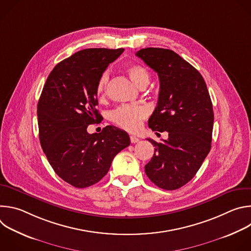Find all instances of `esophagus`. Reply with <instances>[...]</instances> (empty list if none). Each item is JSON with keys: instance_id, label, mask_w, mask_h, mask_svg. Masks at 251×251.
<instances>
[{"instance_id": "34e87169", "label": "esophagus", "mask_w": 251, "mask_h": 251, "mask_svg": "<svg viewBox=\"0 0 251 251\" xmlns=\"http://www.w3.org/2000/svg\"><path fill=\"white\" fill-rule=\"evenodd\" d=\"M130 141H131V143H137V142H139V138H137L136 136H130Z\"/></svg>"}]
</instances>
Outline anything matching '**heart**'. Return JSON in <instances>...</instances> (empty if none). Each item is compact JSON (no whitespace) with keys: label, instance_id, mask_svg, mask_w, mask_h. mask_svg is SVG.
<instances>
[{"label":"heart","instance_id":"1","mask_svg":"<svg viewBox=\"0 0 251 251\" xmlns=\"http://www.w3.org/2000/svg\"><path fill=\"white\" fill-rule=\"evenodd\" d=\"M127 74L131 80L140 88L146 87L150 81L149 71L140 64H132L126 68ZM109 75L108 73H103L95 88L96 96L99 100H103L107 95V89H108ZM148 110L143 106H121L111 113V120L114 124L123 128L127 131H137L143 120L147 118Z\"/></svg>","mask_w":251,"mask_h":251}]
</instances>
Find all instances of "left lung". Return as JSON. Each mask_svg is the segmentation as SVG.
Instances as JSON below:
<instances>
[{"instance_id": "1", "label": "left lung", "mask_w": 251, "mask_h": 251, "mask_svg": "<svg viewBox=\"0 0 251 251\" xmlns=\"http://www.w3.org/2000/svg\"><path fill=\"white\" fill-rule=\"evenodd\" d=\"M136 55L158 74L160 91L148 125L169 133L155 147L145 173L159 188L173 191L195 176L211 147L212 103L199 71L171 50L142 49Z\"/></svg>"}]
</instances>
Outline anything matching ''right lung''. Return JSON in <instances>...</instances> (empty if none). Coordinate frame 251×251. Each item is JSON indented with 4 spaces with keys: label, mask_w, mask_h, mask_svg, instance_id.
Here are the masks:
<instances>
[{
    "label": "right lung",
    "mask_w": 251,
    "mask_h": 251,
    "mask_svg": "<svg viewBox=\"0 0 251 251\" xmlns=\"http://www.w3.org/2000/svg\"><path fill=\"white\" fill-rule=\"evenodd\" d=\"M123 49H86L57 63L38 103L42 148L56 175L78 189L98 183L114 157L130 145L129 135L114 126L89 134L101 120L96 83Z\"/></svg>",
    "instance_id": "1"
}]
</instances>
